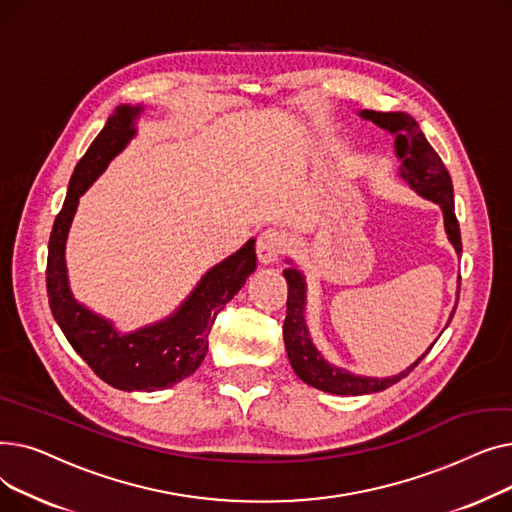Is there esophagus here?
I'll use <instances>...</instances> for the list:
<instances>
[{
    "instance_id": "obj_1",
    "label": "esophagus",
    "mask_w": 512,
    "mask_h": 512,
    "mask_svg": "<svg viewBox=\"0 0 512 512\" xmlns=\"http://www.w3.org/2000/svg\"><path fill=\"white\" fill-rule=\"evenodd\" d=\"M284 236L282 232L270 228L259 234L257 238V257L261 263H276L284 253Z\"/></svg>"
}]
</instances>
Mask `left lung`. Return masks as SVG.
I'll use <instances>...</instances> for the list:
<instances>
[{
  "label": "left lung",
  "instance_id": "obj_1",
  "mask_svg": "<svg viewBox=\"0 0 512 512\" xmlns=\"http://www.w3.org/2000/svg\"><path fill=\"white\" fill-rule=\"evenodd\" d=\"M363 118L375 122L378 126L390 130L396 134V155L400 157V176L405 178L415 191L434 201L442 207L444 211V226L450 242L454 245L456 253L461 255L463 251V242H461V228L459 220L454 215V199H452V180L450 174L444 166V161L436 153V149L427 143L423 137V132L417 124V120L405 112H373L365 110L361 112ZM284 278L288 282V299H286V319H284V344H286V353L290 359V365L294 373L299 378L317 388L330 394H342V396H361V394H373L386 390L388 386L400 382L421 363V359L432 351V344L425 355H421L409 369L400 371L398 375H392V378H363V375H353L340 367L330 365L324 361L317 353V348L313 346L307 326H305V282L303 276L288 267L284 270ZM459 290H461V278H459ZM456 309V307H454ZM454 315V311H452ZM450 315V319H452Z\"/></svg>",
  "mask_w": 512,
  "mask_h": 512
}]
</instances>
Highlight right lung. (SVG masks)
Here are the masks:
<instances>
[{"instance_id": "obj_1", "label": "right lung", "mask_w": 512, "mask_h": 512, "mask_svg": "<svg viewBox=\"0 0 512 512\" xmlns=\"http://www.w3.org/2000/svg\"><path fill=\"white\" fill-rule=\"evenodd\" d=\"M139 112V107L118 105L76 164L64 207L49 236L45 280L53 319L58 321L74 351L99 378L118 390L153 392L174 386L197 371L207 355V338L215 317L255 272L257 257L255 240H249L238 253L205 274L174 317L128 336H120L105 319L72 299L64 247L78 197L132 139V120Z\"/></svg>"}]
</instances>
